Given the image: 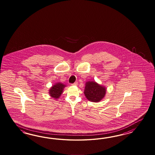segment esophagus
Listing matches in <instances>:
<instances>
[{
	"label": "esophagus",
	"instance_id": "34e87169",
	"mask_svg": "<svg viewBox=\"0 0 155 155\" xmlns=\"http://www.w3.org/2000/svg\"><path fill=\"white\" fill-rule=\"evenodd\" d=\"M72 85H78V82H75L74 83L72 84Z\"/></svg>",
	"mask_w": 155,
	"mask_h": 155
}]
</instances>
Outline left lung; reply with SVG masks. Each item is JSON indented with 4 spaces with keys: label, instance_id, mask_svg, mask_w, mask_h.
<instances>
[{
    "label": "left lung",
    "instance_id": "8db88e82",
    "mask_svg": "<svg viewBox=\"0 0 155 155\" xmlns=\"http://www.w3.org/2000/svg\"><path fill=\"white\" fill-rule=\"evenodd\" d=\"M84 94L89 101L97 102L104 97L106 89L95 82L88 81L86 83Z\"/></svg>",
    "mask_w": 155,
    "mask_h": 155
}]
</instances>
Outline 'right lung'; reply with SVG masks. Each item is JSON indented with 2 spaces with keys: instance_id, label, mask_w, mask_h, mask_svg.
Masks as SVG:
<instances>
[{
  "instance_id": "add662e5",
  "label": "right lung",
  "mask_w": 155,
  "mask_h": 155,
  "mask_svg": "<svg viewBox=\"0 0 155 155\" xmlns=\"http://www.w3.org/2000/svg\"><path fill=\"white\" fill-rule=\"evenodd\" d=\"M64 87H65V85L63 84L60 83H57L56 85H53L51 88L49 93L52 97H53L56 99L60 97V95H61V94L62 93L63 89Z\"/></svg>"
}]
</instances>
